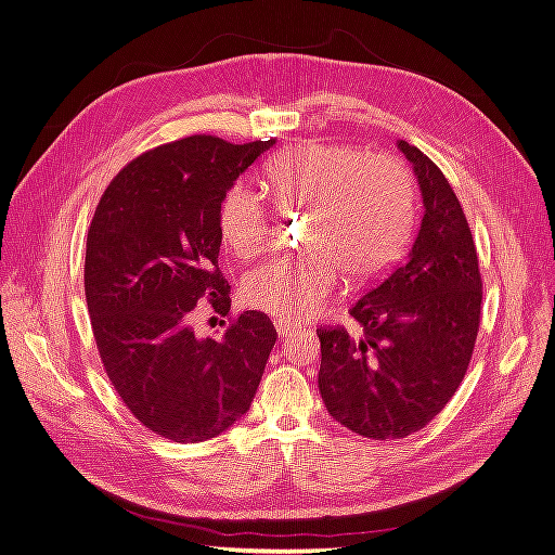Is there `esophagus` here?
<instances>
[{
	"label": "esophagus",
	"instance_id": "esophagus-1",
	"mask_svg": "<svg viewBox=\"0 0 555 555\" xmlns=\"http://www.w3.org/2000/svg\"><path fill=\"white\" fill-rule=\"evenodd\" d=\"M275 328H278V335H280V338L284 340V338H289V335L298 328L296 324H292V322H284V319H278V322H275Z\"/></svg>",
	"mask_w": 555,
	"mask_h": 555
}]
</instances>
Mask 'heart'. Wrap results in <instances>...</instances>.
Returning a JSON list of instances; mask_svg holds the SVG:
<instances>
[{
    "label": "heart",
    "instance_id": "1",
    "mask_svg": "<svg viewBox=\"0 0 555 555\" xmlns=\"http://www.w3.org/2000/svg\"><path fill=\"white\" fill-rule=\"evenodd\" d=\"M263 188L282 215L304 210L298 245L247 273L243 304L284 322L322 312L349 280L382 273L412 227V178L389 153H357L338 143L304 141L280 150L263 166ZM217 229L238 259L261 255L273 236V215L245 184H233L217 210Z\"/></svg>",
    "mask_w": 555,
    "mask_h": 555
}]
</instances>
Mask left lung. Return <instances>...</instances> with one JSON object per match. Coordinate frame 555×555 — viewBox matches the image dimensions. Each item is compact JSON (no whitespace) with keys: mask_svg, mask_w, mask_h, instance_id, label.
<instances>
[{"mask_svg":"<svg viewBox=\"0 0 555 555\" xmlns=\"http://www.w3.org/2000/svg\"><path fill=\"white\" fill-rule=\"evenodd\" d=\"M398 147L424 198L410 255L349 308L354 333L317 328L326 410L371 440L408 438L444 410L467 373L481 319L479 259L461 201L422 150L408 141Z\"/></svg>","mask_w":555,"mask_h":555,"instance_id":"left-lung-1","label":"left lung"}]
</instances>
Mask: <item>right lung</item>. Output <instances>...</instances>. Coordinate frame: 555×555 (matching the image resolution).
I'll return each mask as SVG.
<instances>
[{
    "label": "right lung",
    "mask_w": 555,
    "mask_h": 555,
    "mask_svg": "<svg viewBox=\"0 0 555 555\" xmlns=\"http://www.w3.org/2000/svg\"><path fill=\"white\" fill-rule=\"evenodd\" d=\"M273 143L196 133L147 150L94 210L86 300L99 357L127 410L171 442H204L236 424L278 340L268 314L231 317V284L217 266L222 196ZM201 305L230 317L222 339L193 333Z\"/></svg>",
    "instance_id": "add662e5"
}]
</instances>
